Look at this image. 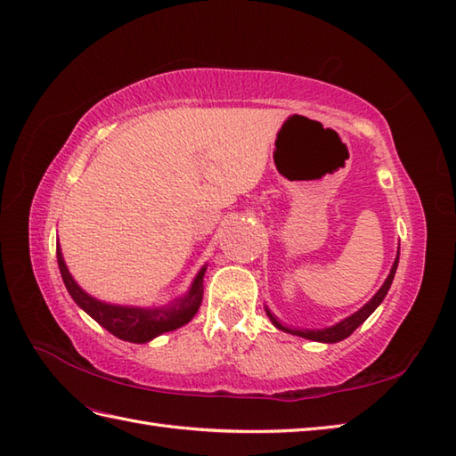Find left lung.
<instances>
[{
    "mask_svg": "<svg viewBox=\"0 0 456 456\" xmlns=\"http://www.w3.org/2000/svg\"><path fill=\"white\" fill-rule=\"evenodd\" d=\"M398 259H400V248H398L396 259H394V263H392V269H390V273H388V277H387V281L382 282V287L379 289L377 295H374V297L367 302V305L362 306V308H359L355 314H351V316H347L346 320L338 322L336 326H330V328H323V330H297V328H289V326H285V323H281V322L277 320L275 314H273V312L265 306L267 316H269V320L273 322V326H275L277 330L292 333V336H298V338H305V339H312V341H320V343H338V341H341V339L349 338L351 333L355 331V330L361 326V323L365 322V320L370 316V314L380 306V302L384 300V297H387V292H388V289H390V285H392L394 275H396Z\"/></svg>",
    "mask_w": 456,
    "mask_h": 456,
    "instance_id": "obj_1",
    "label": "left lung"
}]
</instances>
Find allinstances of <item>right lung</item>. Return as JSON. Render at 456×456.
Masks as SVG:
<instances>
[{
	"label": "right lung",
	"mask_w": 456,
	"mask_h": 456,
	"mask_svg": "<svg viewBox=\"0 0 456 456\" xmlns=\"http://www.w3.org/2000/svg\"><path fill=\"white\" fill-rule=\"evenodd\" d=\"M56 259L62 275L64 285L74 298L76 305L87 312L99 326L113 333L115 338L130 343H146L161 336L166 331H174L185 326L197 314L202 302V277H205L207 265L202 267L197 277L191 282L185 297H179L174 302L159 308H140V306H120L109 305V302L97 300L74 281L72 273L68 271L66 261L62 257V248L56 246Z\"/></svg>",
	"instance_id": "right-lung-1"
}]
</instances>
